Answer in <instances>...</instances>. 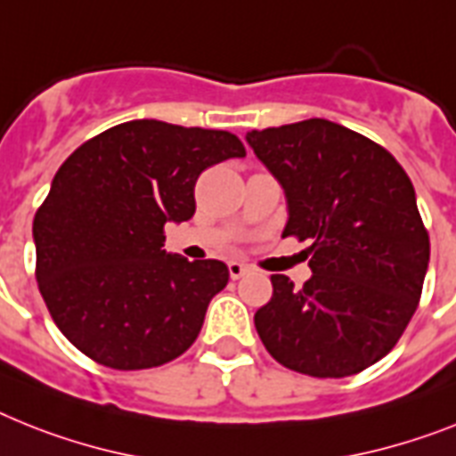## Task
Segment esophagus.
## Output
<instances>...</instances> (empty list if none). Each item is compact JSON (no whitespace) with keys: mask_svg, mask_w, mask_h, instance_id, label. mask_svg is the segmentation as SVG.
<instances>
[{"mask_svg":"<svg viewBox=\"0 0 456 456\" xmlns=\"http://www.w3.org/2000/svg\"><path fill=\"white\" fill-rule=\"evenodd\" d=\"M228 273H231L232 280H240L242 274L249 273V265H244V263H240V261H231L228 263Z\"/></svg>","mask_w":456,"mask_h":456,"instance_id":"esophagus-1","label":"esophagus"}]
</instances>
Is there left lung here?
I'll use <instances>...</instances> for the list:
<instances>
[{"mask_svg": "<svg viewBox=\"0 0 456 456\" xmlns=\"http://www.w3.org/2000/svg\"><path fill=\"white\" fill-rule=\"evenodd\" d=\"M256 158L284 188V235L310 240L303 289L273 274L254 314L274 361L312 378H347L387 356L422 296L428 232L415 188L387 149L326 118L254 130Z\"/></svg>", "mask_w": 456, "mask_h": 456, "instance_id": "1", "label": "left lung"}]
</instances>
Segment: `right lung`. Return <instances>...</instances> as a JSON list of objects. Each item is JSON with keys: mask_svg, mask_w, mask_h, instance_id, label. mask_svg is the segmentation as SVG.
Segmentation results:
<instances>
[{"mask_svg": "<svg viewBox=\"0 0 456 456\" xmlns=\"http://www.w3.org/2000/svg\"><path fill=\"white\" fill-rule=\"evenodd\" d=\"M247 156L225 130L127 120L88 139L37 209V281L53 322L116 370L163 366L195 342L225 263L167 254L165 224L195 214L207 167Z\"/></svg>", "mask_w": 456, "mask_h": 456, "instance_id": "add662e5", "label": "right lung"}]
</instances>
